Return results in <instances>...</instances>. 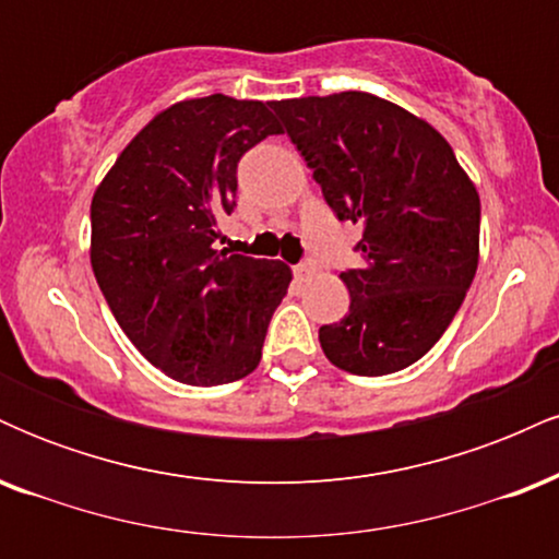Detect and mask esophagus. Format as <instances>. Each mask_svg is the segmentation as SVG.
I'll return each instance as SVG.
<instances>
[{"instance_id":"1","label":"esophagus","mask_w":559,"mask_h":559,"mask_svg":"<svg viewBox=\"0 0 559 559\" xmlns=\"http://www.w3.org/2000/svg\"><path fill=\"white\" fill-rule=\"evenodd\" d=\"M312 273H316V262L312 260H305V262H299V265H294V275H297L299 281L310 278Z\"/></svg>"}]
</instances>
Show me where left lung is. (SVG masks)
Masks as SVG:
<instances>
[{"label":"left lung","mask_w":559,"mask_h":559,"mask_svg":"<svg viewBox=\"0 0 559 559\" xmlns=\"http://www.w3.org/2000/svg\"><path fill=\"white\" fill-rule=\"evenodd\" d=\"M271 107L333 215L362 226V265L342 273L349 312L318 331L325 357L355 376L418 362L476 275V186L436 128L381 96L342 92Z\"/></svg>","instance_id":"obj_1"}]
</instances>
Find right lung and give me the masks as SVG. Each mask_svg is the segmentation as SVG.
<instances>
[{
	"mask_svg": "<svg viewBox=\"0 0 559 559\" xmlns=\"http://www.w3.org/2000/svg\"><path fill=\"white\" fill-rule=\"evenodd\" d=\"M273 133L281 126L262 102H178L141 128L92 199V267L115 320L189 386L258 368L292 281L284 262L213 247L217 217L236 207L239 159Z\"/></svg>",
	"mask_w": 559,
	"mask_h": 559,
	"instance_id": "1",
	"label": "right lung"
}]
</instances>
